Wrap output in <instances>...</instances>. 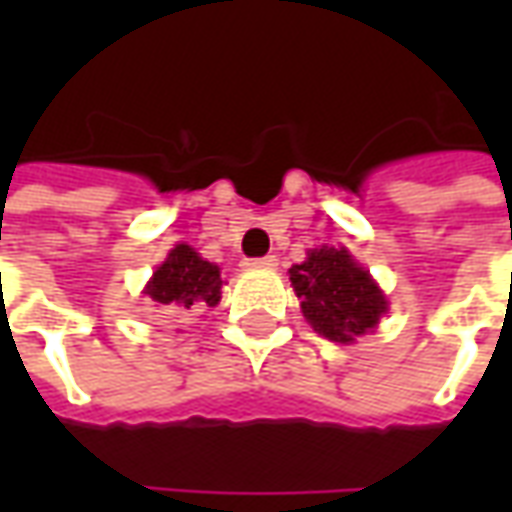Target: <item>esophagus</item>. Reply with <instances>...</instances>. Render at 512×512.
<instances>
[{
    "label": "esophagus",
    "mask_w": 512,
    "mask_h": 512,
    "mask_svg": "<svg viewBox=\"0 0 512 512\" xmlns=\"http://www.w3.org/2000/svg\"><path fill=\"white\" fill-rule=\"evenodd\" d=\"M246 266H249V268H274V266H277V257H274V255L257 257V260H249Z\"/></svg>",
    "instance_id": "obj_1"
}]
</instances>
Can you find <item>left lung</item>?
I'll return each instance as SVG.
<instances>
[{"label": "left lung", "instance_id": "obj_1", "mask_svg": "<svg viewBox=\"0 0 512 512\" xmlns=\"http://www.w3.org/2000/svg\"><path fill=\"white\" fill-rule=\"evenodd\" d=\"M288 274L307 323L332 343H354L389 310L384 290L345 246L310 249Z\"/></svg>", "mask_w": 512, "mask_h": 512}]
</instances>
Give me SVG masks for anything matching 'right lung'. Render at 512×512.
<instances>
[{
  "mask_svg": "<svg viewBox=\"0 0 512 512\" xmlns=\"http://www.w3.org/2000/svg\"><path fill=\"white\" fill-rule=\"evenodd\" d=\"M222 285L219 266L202 260L189 244H178L169 252L167 260L153 271L145 296H150L156 307L183 312L191 310L194 304L216 307L222 299Z\"/></svg>",
  "mask_w": 512,
  "mask_h": 512,
  "instance_id": "obj_1",
  "label": "right lung"
}]
</instances>
